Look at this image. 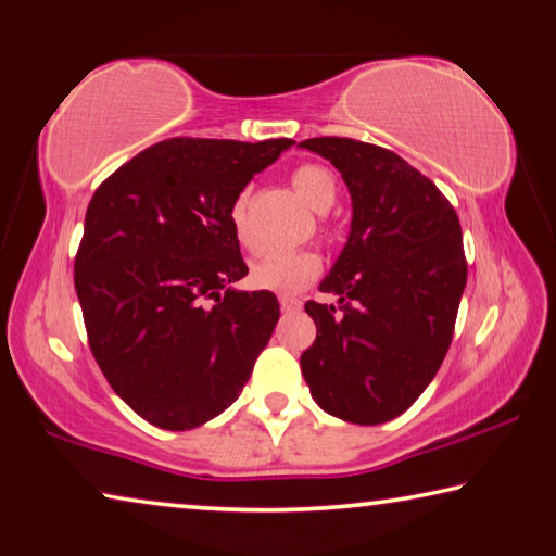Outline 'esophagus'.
I'll use <instances>...</instances> for the list:
<instances>
[{"label": "esophagus", "instance_id": "obj_1", "mask_svg": "<svg viewBox=\"0 0 556 556\" xmlns=\"http://www.w3.org/2000/svg\"><path fill=\"white\" fill-rule=\"evenodd\" d=\"M279 304H281V312H299L301 308V299L296 296H289V294H281L279 296Z\"/></svg>", "mask_w": 556, "mask_h": 556}]
</instances>
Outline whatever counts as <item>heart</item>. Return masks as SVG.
Wrapping results in <instances>:
<instances>
[{
	"label": "heart",
	"instance_id": "heart-1",
	"mask_svg": "<svg viewBox=\"0 0 556 556\" xmlns=\"http://www.w3.org/2000/svg\"><path fill=\"white\" fill-rule=\"evenodd\" d=\"M291 186L301 195L308 208L316 213H326L336 203L338 186L333 174L318 164H304L291 174ZM248 191H242L230 205V225L242 248L252 250V230L248 218ZM321 271V257L314 250H287L269 252L252 262L250 285L265 291H279V294H296L312 285Z\"/></svg>",
	"mask_w": 556,
	"mask_h": 556
}]
</instances>
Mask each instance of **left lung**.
Returning a JSON list of instances; mask_svg holds the SVG:
<instances>
[{
    "mask_svg": "<svg viewBox=\"0 0 556 556\" xmlns=\"http://www.w3.org/2000/svg\"><path fill=\"white\" fill-rule=\"evenodd\" d=\"M331 162L351 193L345 248L306 301L316 341L301 372L324 412L382 425L409 409L451 345L468 265L460 223L439 188L390 149L345 137L299 144Z\"/></svg>",
    "mask_w": 556,
    "mask_h": 556,
    "instance_id": "left-lung-1",
    "label": "left lung"
}]
</instances>
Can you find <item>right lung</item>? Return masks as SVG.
<instances>
[{
	"instance_id": "obj_1",
	"label": "right lung",
	"mask_w": 556,
	"mask_h": 556,
	"mask_svg": "<svg viewBox=\"0 0 556 556\" xmlns=\"http://www.w3.org/2000/svg\"><path fill=\"white\" fill-rule=\"evenodd\" d=\"M291 139L174 137L139 152L92 195L75 291L102 375L139 417L186 431L240 397L279 321L248 275L230 205Z\"/></svg>"
}]
</instances>
